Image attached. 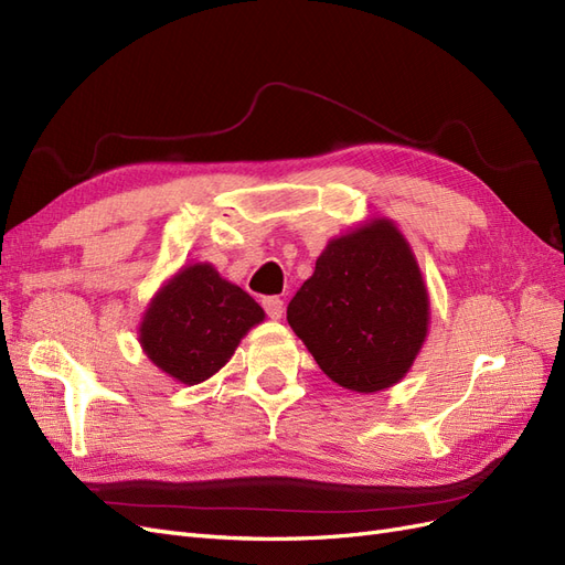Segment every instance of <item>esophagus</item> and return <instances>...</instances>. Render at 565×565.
<instances>
[{"label": "esophagus", "instance_id": "esophagus-1", "mask_svg": "<svg viewBox=\"0 0 565 565\" xmlns=\"http://www.w3.org/2000/svg\"><path fill=\"white\" fill-rule=\"evenodd\" d=\"M262 303H264V309H266L268 318H273V320L282 318V311H285V301H282L280 297H264V299H262Z\"/></svg>", "mask_w": 565, "mask_h": 565}]
</instances>
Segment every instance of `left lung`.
I'll return each instance as SVG.
<instances>
[{
    "mask_svg": "<svg viewBox=\"0 0 565 565\" xmlns=\"http://www.w3.org/2000/svg\"><path fill=\"white\" fill-rule=\"evenodd\" d=\"M287 322L334 384L355 393L398 384L429 334V292L398 226L377 216L332 237Z\"/></svg>",
    "mask_w": 565,
    "mask_h": 565,
    "instance_id": "left-lung-1",
    "label": "left lung"
}]
</instances>
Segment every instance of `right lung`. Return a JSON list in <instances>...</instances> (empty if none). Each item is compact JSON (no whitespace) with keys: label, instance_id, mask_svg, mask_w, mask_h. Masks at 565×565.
Wrapping results in <instances>:
<instances>
[{"label":"right lung","instance_id":"1","mask_svg":"<svg viewBox=\"0 0 565 565\" xmlns=\"http://www.w3.org/2000/svg\"><path fill=\"white\" fill-rule=\"evenodd\" d=\"M266 313L243 287L207 264H188L169 278L139 324V344L150 363L174 382L210 380L235 353L241 339Z\"/></svg>","mask_w":565,"mask_h":565}]
</instances>
